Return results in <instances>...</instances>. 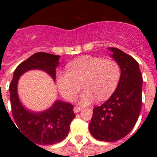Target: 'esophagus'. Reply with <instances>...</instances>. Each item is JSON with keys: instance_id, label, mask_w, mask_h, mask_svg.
Masks as SVG:
<instances>
[{"instance_id": "34e87169", "label": "esophagus", "mask_w": 157, "mask_h": 157, "mask_svg": "<svg viewBox=\"0 0 157 157\" xmlns=\"http://www.w3.org/2000/svg\"><path fill=\"white\" fill-rule=\"evenodd\" d=\"M81 109H82V108H81V107H74L73 111H74V112H75V113H77V112H79L80 111H81Z\"/></svg>"}]
</instances>
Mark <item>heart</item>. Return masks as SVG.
<instances>
[{
  "label": "heart",
  "mask_w": 157,
  "mask_h": 157,
  "mask_svg": "<svg viewBox=\"0 0 157 157\" xmlns=\"http://www.w3.org/2000/svg\"><path fill=\"white\" fill-rule=\"evenodd\" d=\"M67 71L57 74V85L60 93L68 100H74L81 89L80 103L87 105L95 98L104 100L109 98L119 83L121 69L119 63L112 59L86 55L70 62Z\"/></svg>",
  "instance_id": "1"
}]
</instances>
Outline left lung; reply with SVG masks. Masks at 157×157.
I'll return each mask as SVG.
<instances>
[{
  "label": "left lung",
  "instance_id": "left-lung-1",
  "mask_svg": "<svg viewBox=\"0 0 157 157\" xmlns=\"http://www.w3.org/2000/svg\"><path fill=\"white\" fill-rule=\"evenodd\" d=\"M108 50L121 67V79L112 96L93 109L89 129L97 140L115 142L126 136L139 119L143 77L139 63L133 57L117 48Z\"/></svg>",
  "mask_w": 157,
  "mask_h": 157
}]
</instances>
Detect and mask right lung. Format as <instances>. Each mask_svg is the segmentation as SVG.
I'll return each mask as SVG.
<instances>
[{
  "label": "right lung",
  "mask_w": 157,
  "mask_h": 157,
  "mask_svg": "<svg viewBox=\"0 0 157 157\" xmlns=\"http://www.w3.org/2000/svg\"><path fill=\"white\" fill-rule=\"evenodd\" d=\"M59 59V55L47 53L33 54L16 67L10 85V99L16 124L14 125L33 144L52 145L63 141L67 136L70 124L76 117L73 106L69 103L58 100L45 112H34L26 109L18 98L17 85L18 79L24 72L39 69L47 72L55 81Z\"/></svg>",
  "instance_id": "add662e5"
}]
</instances>
